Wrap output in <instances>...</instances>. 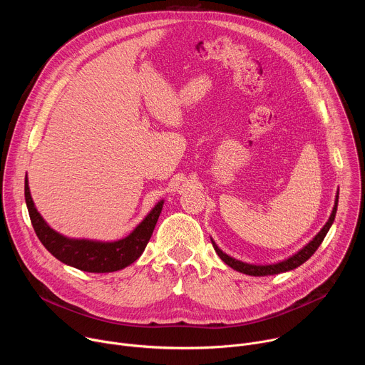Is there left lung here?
Returning a JSON list of instances; mask_svg holds the SVG:
<instances>
[{
  "instance_id": "8db88e82",
  "label": "left lung",
  "mask_w": 365,
  "mask_h": 365,
  "mask_svg": "<svg viewBox=\"0 0 365 365\" xmlns=\"http://www.w3.org/2000/svg\"><path fill=\"white\" fill-rule=\"evenodd\" d=\"M336 207H338V195H336V199H335V206L332 210V214L328 220V222L325 224V227L319 231V234L312 240L304 248H302L297 254H294L293 257L284 259V262L282 263H277V264H270V266H254V264H247V263H242V262H238V259L227 255L225 252H222L218 245L212 241V245L217 251V254L221 257L222 262L225 264H228L230 267H232L234 270L240 272V273H244V274H248V276H273V274H279V273H283V272H289V270H293L296 267H299L300 264H303L306 259H309L312 255H314V252L318 250V247L322 244L325 235L328 234L334 220H335V214H336Z\"/></svg>"
}]
</instances>
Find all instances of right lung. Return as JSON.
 <instances>
[{"label":"right lung","mask_w":365,"mask_h":365,"mask_svg":"<svg viewBox=\"0 0 365 365\" xmlns=\"http://www.w3.org/2000/svg\"><path fill=\"white\" fill-rule=\"evenodd\" d=\"M24 196L34 232L47 251L62 263L89 273L117 272L134 263L143 254L163 207V200H160L128 237L115 242H98L69 240L51 230L34 207L27 178L24 182Z\"/></svg>","instance_id":"obj_1"}]
</instances>
